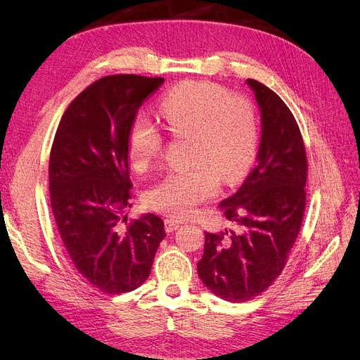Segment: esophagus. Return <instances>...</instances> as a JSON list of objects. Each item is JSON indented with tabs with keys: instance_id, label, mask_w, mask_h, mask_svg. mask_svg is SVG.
<instances>
[{
	"instance_id": "esophagus-1",
	"label": "esophagus",
	"mask_w": 360,
	"mask_h": 360,
	"mask_svg": "<svg viewBox=\"0 0 360 360\" xmlns=\"http://www.w3.org/2000/svg\"><path fill=\"white\" fill-rule=\"evenodd\" d=\"M180 226H181V222H180V221L171 219V217H168V219H165V230H167V233H174L176 230H179Z\"/></svg>"
}]
</instances>
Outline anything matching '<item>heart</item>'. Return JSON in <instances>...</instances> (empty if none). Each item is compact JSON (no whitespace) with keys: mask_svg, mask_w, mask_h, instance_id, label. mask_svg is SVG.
Masks as SVG:
<instances>
[{"mask_svg":"<svg viewBox=\"0 0 360 360\" xmlns=\"http://www.w3.org/2000/svg\"><path fill=\"white\" fill-rule=\"evenodd\" d=\"M159 115L168 134L191 138L193 167L167 174L146 191L144 201L150 209L181 219L214 197L221 179L234 183L246 172L257 148V115L245 97L198 81L171 89L162 97ZM162 147L159 127L146 115H136L127 134V155L135 171L143 172L153 165Z\"/></svg>","mask_w":360,"mask_h":360,"instance_id":"obj_1","label":"heart"}]
</instances>
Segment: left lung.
Returning a JSON list of instances; mask_svg holds the SVG:
<instances>
[{"label":"left lung","instance_id":"8db88e82","mask_svg":"<svg viewBox=\"0 0 360 360\" xmlns=\"http://www.w3.org/2000/svg\"><path fill=\"white\" fill-rule=\"evenodd\" d=\"M261 114L254 169L219 209L238 231L205 233L198 276L214 296L246 302L281 275L302 226L307 151L296 118L269 86L246 79Z\"/></svg>","mask_w":360,"mask_h":360}]
</instances>
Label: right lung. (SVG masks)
I'll return each instance as SVG.
<instances>
[{"instance_id":"add662e5","label":"right lung","mask_w":360,"mask_h":360,"mask_svg":"<svg viewBox=\"0 0 360 360\" xmlns=\"http://www.w3.org/2000/svg\"><path fill=\"white\" fill-rule=\"evenodd\" d=\"M163 78L103 76L75 97L63 114L49 158L51 207L70 263L105 294L146 282L163 221L153 213L123 217L132 181L127 134L139 106Z\"/></svg>"}]
</instances>
